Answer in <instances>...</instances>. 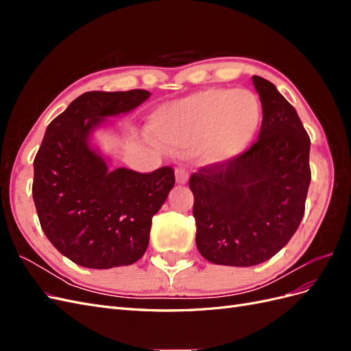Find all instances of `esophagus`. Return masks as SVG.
Returning a JSON list of instances; mask_svg holds the SVG:
<instances>
[{
  "label": "esophagus",
  "instance_id": "34e87169",
  "mask_svg": "<svg viewBox=\"0 0 351 351\" xmlns=\"http://www.w3.org/2000/svg\"><path fill=\"white\" fill-rule=\"evenodd\" d=\"M176 182L178 184H186L189 182V173L184 168H177L176 169Z\"/></svg>",
  "mask_w": 351,
  "mask_h": 351
}]
</instances>
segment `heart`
<instances>
[{
  "mask_svg": "<svg viewBox=\"0 0 351 351\" xmlns=\"http://www.w3.org/2000/svg\"><path fill=\"white\" fill-rule=\"evenodd\" d=\"M262 104L246 89H208L159 108L154 133L176 149L202 143L208 164H224L247 149L262 123Z\"/></svg>",
  "mask_w": 351,
  "mask_h": 351,
  "instance_id": "heart-1",
  "label": "heart"
}]
</instances>
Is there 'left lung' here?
<instances>
[{
    "label": "left lung",
    "instance_id": "obj_1",
    "mask_svg": "<svg viewBox=\"0 0 351 351\" xmlns=\"http://www.w3.org/2000/svg\"><path fill=\"white\" fill-rule=\"evenodd\" d=\"M262 125L247 151L190 176L196 246L206 261L253 267L290 241L304 215L311 184L309 134L274 84L253 76Z\"/></svg>",
    "mask_w": 351,
    "mask_h": 351
}]
</instances>
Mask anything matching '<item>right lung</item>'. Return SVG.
Segmentation results:
<instances>
[{
	"label": "right lung",
	"instance_id": "right-lung-1",
	"mask_svg": "<svg viewBox=\"0 0 351 351\" xmlns=\"http://www.w3.org/2000/svg\"><path fill=\"white\" fill-rule=\"evenodd\" d=\"M149 95L143 89L86 92L47 127L34 161L32 195L48 240L80 267L110 269L139 261L149 244L152 217L174 187L171 167L111 171L89 146L104 117L129 112Z\"/></svg>",
	"mask_w": 351,
	"mask_h": 351
}]
</instances>
